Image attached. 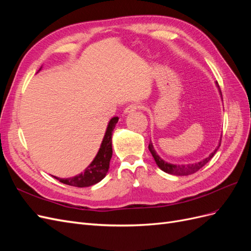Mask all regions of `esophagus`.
I'll use <instances>...</instances> for the list:
<instances>
[{"mask_svg":"<svg viewBox=\"0 0 251 251\" xmlns=\"http://www.w3.org/2000/svg\"><path fill=\"white\" fill-rule=\"evenodd\" d=\"M138 109H141V104L140 103H131V104H128L127 107L125 109V114L133 113V112H135L136 110H138Z\"/></svg>","mask_w":251,"mask_h":251,"instance_id":"1","label":"esophagus"}]
</instances>
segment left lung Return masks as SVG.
Segmentation results:
<instances>
[{"mask_svg":"<svg viewBox=\"0 0 251 251\" xmlns=\"http://www.w3.org/2000/svg\"><path fill=\"white\" fill-rule=\"evenodd\" d=\"M217 86L219 88L220 94L222 95L221 89H220L218 82H217ZM220 146H221V140H220V143H219V147ZM219 147L214 151H212V153L207 158L203 159V160L200 161V162L193 163V164H172V163H169V162L162 160V159L159 157V155L156 153V151H155V149L153 147V143H151V141H150V144H149V150L151 151V156L154 157L155 162L159 166V169L162 170L165 173H168V174L176 175V176H187V175L195 174L196 172H198L200 169H202L203 166L206 164L212 157H214V155L217 153Z\"/></svg>","mask_w":251,"mask_h":251,"instance_id":"left-lung-1","label":"left lung"}]
</instances>
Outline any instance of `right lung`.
I'll return each instance as SVG.
<instances>
[{
    "instance_id": "obj_1",
    "label": "right lung",
    "mask_w": 251,
    "mask_h": 251,
    "mask_svg": "<svg viewBox=\"0 0 251 251\" xmlns=\"http://www.w3.org/2000/svg\"><path fill=\"white\" fill-rule=\"evenodd\" d=\"M118 121V117H113L108 125L104 137L102 139L100 151L94 158V160L85 170V172L72 178H56L59 182L64 184L71 185L75 187H88L94 185L101 181L109 171L110 160L112 158V134L113 130Z\"/></svg>"
}]
</instances>
